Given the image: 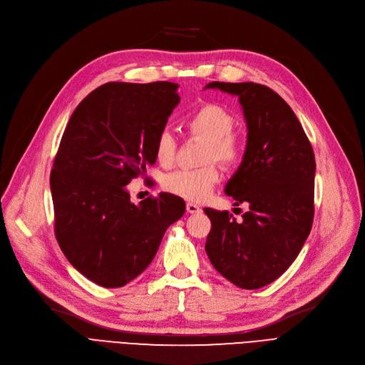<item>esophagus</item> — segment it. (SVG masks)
Listing matches in <instances>:
<instances>
[{"mask_svg":"<svg viewBox=\"0 0 365 365\" xmlns=\"http://www.w3.org/2000/svg\"><path fill=\"white\" fill-rule=\"evenodd\" d=\"M186 210H187V213H190V215L200 213V212H201V208H200L197 204H194V202H187V204H186Z\"/></svg>","mask_w":365,"mask_h":365,"instance_id":"1","label":"esophagus"}]
</instances>
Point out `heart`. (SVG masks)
<instances>
[{
	"label": "heart",
	"instance_id": "b5f03b06",
	"mask_svg": "<svg viewBox=\"0 0 365 365\" xmlns=\"http://www.w3.org/2000/svg\"><path fill=\"white\" fill-rule=\"evenodd\" d=\"M235 113L219 103H204L185 118V128L189 136H197L207 142L201 163L208 164L195 170H178L168 173L163 179V187L168 194L187 201H204L220 180L219 170L210 163L232 167L242 157V146L234 130L237 128ZM178 143L167 130L158 133L155 146L157 161L168 167L176 158Z\"/></svg>",
	"mask_w": 365,
	"mask_h": 365
}]
</instances>
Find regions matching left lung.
<instances>
[{
  "label": "left lung",
  "mask_w": 365,
  "mask_h": 365,
  "mask_svg": "<svg viewBox=\"0 0 365 365\" xmlns=\"http://www.w3.org/2000/svg\"><path fill=\"white\" fill-rule=\"evenodd\" d=\"M205 88L235 94L247 121L242 163L225 192L248 204L238 223L229 212L204 208L212 220L207 256L226 279L256 290L281 277L314 222L315 155L296 113L278 93L256 83L213 81Z\"/></svg>",
  "instance_id": "left-lung-1"
}]
</instances>
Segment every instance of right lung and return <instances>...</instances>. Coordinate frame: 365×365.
I'll list each match as a JSON object with an SVG mask.
<instances>
[{
  "instance_id": "1",
  "label": "right lung",
  "mask_w": 365,
  "mask_h": 365,
  "mask_svg": "<svg viewBox=\"0 0 365 365\" xmlns=\"http://www.w3.org/2000/svg\"><path fill=\"white\" fill-rule=\"evenodd\" d=\"M178 84L106 83L76 106L54 157L50 187L54 235L86 278L117 289L155 257L182 198L130 201L125 185L155 164V140L180 98Z\"/></svg>"
}]
</instances>
